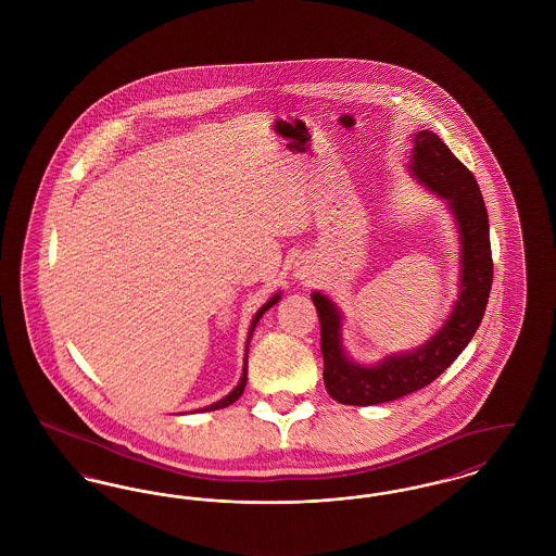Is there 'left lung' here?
Listing matches in <instances>:
<instances>
[{
	"label": "left lung",
	"instance_id": "1",
	"mask_svg": "<svg viewBox=\"0 0 556 556\" xmlns=\"http://www.w3.org/2000/svg\"><path fill=\"white\" fill-rule=\"evenodd\" d=\"M409 174L435 192L447 206L460 235V292L450 318L420 348L387 355L375 366H362L348 357L341 337V312L321 292L312 301L320 318L324 384L330 397L348 406H375L400 400L438 379L463 353L483 320L492 291L494 262L490 222L477 179L439 140L433 131L414 136Z\"/></svg>",
	"mask_w": 556,
	"mask_h": 556
}]
</instances>
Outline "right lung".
<instances>
[{
  "label": "right lung",
  "mask_w": 556,
  "mask_h": 556,
  "mask_svg": "<svg viewBox=\"0 0 556 556\" xmlns=\"http://www.w3.org/2000/svg\"><path fill=\"white\" fill-rule=\"evenodd\" d=\"M280 301V292H276L267 303H265L264 307L255 314V318L251 321V330H249V339H247V350H249V341H251V337H253V330H255V326H257V321L260 318L264 316L265 312L271 307V305H276ZM244 387H247V357H244V366H242V377L238 380V384H236L235 389L224 397V400H219V402H215V404H211V406H206V408H201L199 412H211V409H219L226 408V406H230V404H235L236 400L242 395V391H244Z\"/></svg>",
  "instance_id": "add662e5"
}]
</instances>
